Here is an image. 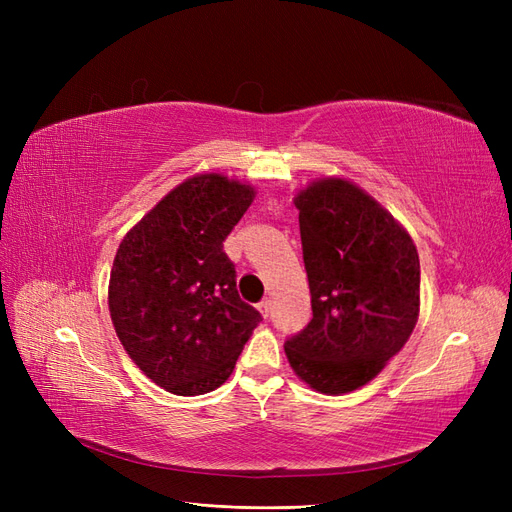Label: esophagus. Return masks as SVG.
I'll return each mask as SVG.
<instances>
[{
  "instance_id": "esophagus-1",
  "label": "esophagus",
  "mask_w": 512,
  "mask_h": 512,
  "mask_svg": "<svg viewBox=\"0 0 512 512\" xmlns=\"http://www.w3.org/2000/svg\"><path fill=\"white\" fill-rule=\"evenodd\" d=\"M258 312L265 316V318H269L271 316V301L269 299H262L260 303H258Z\"/></svg>"
}]
</instances>
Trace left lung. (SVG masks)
<instances>
[{
    "mask_svg": "<svg viewBox=\"0 0 512 512\" xmlns=\"http://www.w3.org/2000/svg\"><path fill=\"white\" fill-rule=\"evenodd\" d=\"M312 320L286 339L288 363L324 395L374 380L414 331L421 265L412 237L354 183L327 177L294 196Z\"/></svg>",
    "mask_w": 512,
    "mask_h": 512,
    "instance_id": "left-lung-1",
    "label": "left lung"
}]
</instances>
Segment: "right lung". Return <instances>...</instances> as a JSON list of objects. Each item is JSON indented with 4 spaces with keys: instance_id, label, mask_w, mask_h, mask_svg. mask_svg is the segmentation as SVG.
<instances>
[{
    "instance_id": "obj_1",
    "label": "right lung",
    "mask_w": 512,
    "mask_h": 512,
    "mask_svg": "<svg viewBox=\"0 0 512 512\" xmlns=\"http://www.w3.org/2000/svg\"><path fill=\"white\" fill-rule=\"evenodd\" d=\"M254 194L218 173L190 177L119 243L108 312L130 359L168 393L218 389L262 320L224 252Z\"/></svg>"
}]
</instances>
